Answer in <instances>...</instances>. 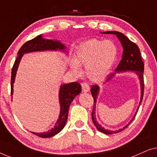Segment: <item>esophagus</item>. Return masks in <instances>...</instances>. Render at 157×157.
<instances>
[{"label": "esophagus", "instance_id": "1", "mask_svg": "<svg viewBox=\"0 0 157 157\" xmlns=\"http://www.w3.org/2000/svg\"><path fill=\"white\" fill-rule=\"evenodd\" d=\"M81 85H82V91L83 93H87V92H88L90 90V86L88 84L83 82Z\"/></svg>", "mask_w": 157, "mask_h": 157}]
</instances>
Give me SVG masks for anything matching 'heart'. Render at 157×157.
Wrapping results in <instances>:
<instances>
[{
	"label": "heart",
	"instance_id": "b5f03b06",
	"mask_svg": "<svg viewBox=\"0 0 157 157\" xmlns=\"http://www.w3.org/2000/svg\"><path fill=\"white\" fill-rule=\"evenodd\" d=\"M118 49L113 41L92 39L77 47L75 59L70 60L71 70L81 72L80 65H85L87 76L92 80L103 79L116 62Z\"/></svg>",
	"mask_w": 157,
	"mask_h": 157
}]
</instances>
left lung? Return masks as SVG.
Returning <instances> with one entry per match:
<instances>
[{
	"label": "left lung",
	"mask_w": 157,
	"mask_h": 157,
	"mask_svg": "<svg viewBox=\"0 0 157 157\" xmlns=\"http://www.w3.org/2000/svg\"><path fill=\"white\" fill-rule=\"evenodd\" d=\"M102 33H107V34H115L116 35V36L118 37L119 41H121L122 47L124 48V51H123V55H122V59H121L120 63L117 67L116 69V72H127V71H132V72H135L136 74L138 75L139 79L140 80V83H141V100H140V103L138 107V109L136 110L134 116L133 117L132 120L128 123V125H126V126H124L123 128L119 129V130L116 131H110L108 129H105L103 128L101 125L98 124L96 119L95 116V106H96V101H97V98H98V94L99 93L100 87L97 85H94L91 87V94L93 95V99H94V105H93V110L92 112V120L94 123L96 128L100 132L105 133V134H113V133H116L118 132H121L123 130H124L125 128H127L128 126V125L131 124V122L133 121V119L135 118L136 115L138 110L139 108V105L141 103V100L143 99L144 96V62L142 61L141 57V53H140L139 48L138 46L135 43H133L131 40H129V39L126 36H125L124 33L118 32V31H106V32H102ZM116 72L112 73L108 75L106 79L105 82H109L111 79L113 77V76L116 74Z\"/></svg>",
	"instance_id": "1"
}]
</instances>
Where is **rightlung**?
Listing matches in <instances>:
<instances>
[{
  "mask_svg": "<svg viewBox=\"0 0 157 157\" xmlns=\"http://www.w3.org/2000/svg\"><path fill=\"white\" fill-rule=\"evenodd\" d=\"M66 47L63 44H62L59 41L52 40V39H44L41 34L39 35L31 40L26 41L18 52V57L15 60L14 64L11 71V95H13V83L15 81V77L17 72L18 65L20 61L24 55V54L29 53L33 52H40V51H64L66 52ZM81 85L79 82H70L68 84L62 85L59 89V100L60 104V113L58 120L56 122L54 126L51 130L44 133H35L31 132L33 134L38 136L41 138H49L54 136L58 133H59L65 126L67 120L69 108L70 104L74 100V98L77 95L81 93Z\"/></svg>",
  "mask_w": 157,
  "mask_h": 157,
  "instance_id": "obj_1",
  "label": "right lung"
}]
</instances>
